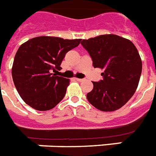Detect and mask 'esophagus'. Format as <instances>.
<instances>
[{"mask_svg": "<svg viewBox=\"0 0 156 156\" xmlns=\"http://www.w3.org/2000/svg\"><path fill=\"white\" fill-rule=\"evenodd\" d=\"M74 79L76 80H77V81H79V82H80V81H82V80H83L82 79H79V78H76V77H75Z\"/></svg>", "mask_w": 156, "mask_h": 156, "instance_id": "1", "label": "esophagus"}]
</instances>
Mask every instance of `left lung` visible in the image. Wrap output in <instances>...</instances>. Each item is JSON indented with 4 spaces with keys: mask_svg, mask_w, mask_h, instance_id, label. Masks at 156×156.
<instances>
[{
    "mask_svg": "<svg viewBox=\"0 0 156 156\" xmlns=\"http://www.w3.org/2000/svg\"><path fill=\"white\" fill-rule=\"evenodd\" d=\"M81 44L93 67L104 70V79L93 81V90L87 94L89 103L104 112L122 108L135 93L142 73L141 57L134 43L116 34H103L83 39Z\"/></svg>",
    "mask_w": 156,
    "mask_h": 156,
    "instance_id": "8db88e82",
    "label": "left lung"
}]
</instances>
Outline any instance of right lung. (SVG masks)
<instances>
[{"mask_svg": "<svg viewBox=\"0 0 156 156\" xmlns=\"http://www.w3.org/2000/svg\"><path fill=\"white\" fill-rule=\"evenodd\" d=\"M81 39L39 36L22 43L12 67L14 85L22 99L39 111L53 109L63 100L70 80L51 73L60 70L66 53Z\"/></svg>", "mask_w": 156, "mask_h": 156, "instance_id": "right-lung-1", "label": "right lung"}]
</instances>
